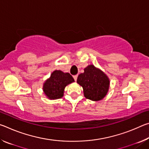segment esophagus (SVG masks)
Returning a JSON list of instances; mask_svg holds the SVG:
<instances>
[{
	"mask_svg": "<svg viewBox=\"0 0 149 149\" xmlns=\"http://www.w3.org/2000/svg\"><path fill=\"white\" fill-rule=\"evenodd\" d=\"M73 77H74V80L75 81H77V75H74V76H73Z\"/></svg>",
	"mask_w": 149,
	"mask_h": 149,
	"instance_id": "obj_1",
	"label": "esophagus"
}]
</instances>
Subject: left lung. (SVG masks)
Here are the masks:
<instances>
[{
  "instance_id": "obj_1",
  "label": "left lung",
  "mask_w": 149,
  "mask_h": 149,
  "mask_svg": "<svg viewBox=\"0 0 149 149\" xmlns=\"http://www.w3.org/2000/svg\"><path fill=\"white\" fill-rule=\"evenodd\" d=\"M77 82L84 89L85 97L93 101L104 99L109 89V78L92 64L85 68L84 72L78 75Z\"/></svg>"
}]
</instances>
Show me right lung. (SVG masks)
<instances>
[{"instance_id":"add662e5","label":"right lung","mask_w":149,"mask_h":149,"mask_svg":"<svg viewBox=\"0 0 149 149\" xmlns=\"http://www.w3.org/2000/svg\"><path fill=\"white\" fill-rule=\"evenodd\" d=\"M73 82H74V78L69 73L55 70L49 79L45 81L42 89L48 99L50 100L60 99L64 96L65 86Z\"/></svg>"}]
</instances>
